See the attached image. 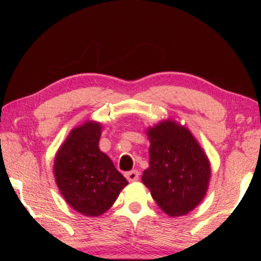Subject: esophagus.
<instances>
[{
  "label": "esophagus",
  "mask_w": 261,
  "mask_h": 261,
  "mask_svg": "<svg viewBox=\"0 0 261 261\" xmlns=\"http://www.w3.org/2000/svg\"><path fill=\"white\" fill-rule=\"evenodd\" d=\"M125 177L127 178L129 182H135V180L139 178V171L136 170V169L131 170V171H127V173H125Z\"/></svg>",
  "instance_id": "1"
}]
</instances>
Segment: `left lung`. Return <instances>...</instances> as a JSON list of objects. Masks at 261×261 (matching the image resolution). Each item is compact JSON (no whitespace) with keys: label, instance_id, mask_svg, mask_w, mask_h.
Segmentation results:
<instances>
[{"label":"left lung","instance_id":"obj_1","mask_svg":"<svg viewBox=\"0 0 261 261\" xmlns=\"http://www.w3.org/2000/svg\"><path fill=\"white\" fill-rule=\"evenodd\" d=\"M147 135L149 167L141 180L167 214L189 213L206 194L211 176L208 159L191 132L171 121L161 122Z\"/></svg>","mask_w":261,"mask_h":261}]
</instances>
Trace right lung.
<instances>
[{"label": "right lung", "instance_id": "1", "mask_svg": "<svg viewBox=\"0 0 261 261\" xmlns=\"http://www.w3.org/2000/svg\"><path fill=\"white\" fill-rule=\"evenodd\" d=\"M101 125L88 122L71 131L56 154L55 179L68 204L86 216L108 211L126 178L99 149Z\"/></svg>", "mask_w": 261, "mask_h": 261}]
</instances>
